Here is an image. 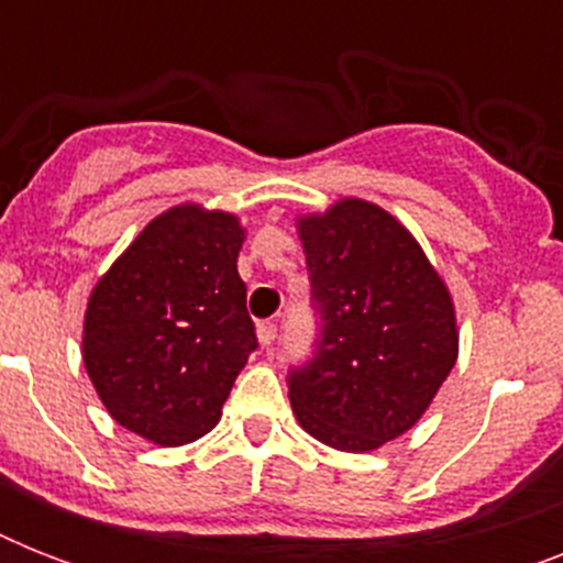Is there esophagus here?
<instances>
[{"label": "esophagus", "mask_w": 563, "mask_h": 563, "mask_svg": "<svg viewBox=\"0 0 563 563\" xmlns=\"http://www.w3.org/2000/svg\"><path fill=\"white\" fill-rule=\"evenodd\" d=\"M256 335H260V344L268 351L274 344V339H277V324H274V321H263V324L256 327Z\"/></svg>", "instance_id": "obj_1"}]
</instances>
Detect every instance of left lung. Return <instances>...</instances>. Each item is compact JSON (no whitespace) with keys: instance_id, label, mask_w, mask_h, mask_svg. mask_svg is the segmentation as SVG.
<instances>
[{"instance_id":"left-lung-1","label":"left lung","mask_w":563,"mask_h":563,"mask_svg":"<svg viewBox=\"0 0 563 563\" xmlns=\"http://www.w3.org/2000/svg\"><path fill=\"white\" fill-rule=\"evenodd\" d=\"M318 335L289 371L300 427L368 453L418 423L459 356L450 291L400 221L347 198L298 221Z\"/></svg>"}]
</instances>
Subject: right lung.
Instances as JSON below:
<instances>
[{
  "mask_svg": "<svg viewBox=\"0 0 563 563\" xmlns=\"http://www.w3.org/2000/svg\"><path fill=\"white\" fill-rule=\"evenodd\" d=\"M230 212H163L110 265L84 316V365L117 423L161 446L207 435L256 351Z\"/></svg>",
  "mask_w": 563,
  "mask_h": 563,
  "instance_id": "1",
  "label": "right lung"
}]
</instances>
